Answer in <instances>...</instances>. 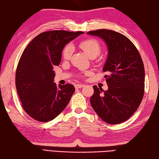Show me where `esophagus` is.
<instances>
[{"instance_id":"esophagus-1","label":"esophagus","mask_w":159,"mask_h":159,"mask_svg":"<svg viewBox=\"0 0 159 159\" xmlns=\"http://www.w3.org/2000/svg\"><path fill=\"white\" fill-rule=\"evenodd\" d=\"M85 85L83 84H76V85H75V88H81L83 87H84Z\"/></svg>"}]
</instances>
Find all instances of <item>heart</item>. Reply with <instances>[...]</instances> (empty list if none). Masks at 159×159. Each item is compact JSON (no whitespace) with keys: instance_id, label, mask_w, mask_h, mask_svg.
<instances>
[{"instance_id":"b5f03b06","label":"heart","mask_w":159,"mask_h":159,"mask_svg":"<svg viewBox=\"0 0 159 159\" xmlns=\"http://www.w3.org/2000/svg\"><path fill=\"white\" fill-rule=\"evenodd\" d=\"M80 47L84 51L85 53L91 59L98 57L100 53L101 46L99 42L95 39H87L79 43ZM74 52V47L71 44H69L65 46L62 51V57L65 60H68L71 58Z\"/></svg>"}]
</instances>
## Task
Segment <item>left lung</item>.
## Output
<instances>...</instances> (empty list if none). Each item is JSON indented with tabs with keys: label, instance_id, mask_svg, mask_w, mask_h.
Returning a JSON list of instances; mask_svg holds the SVG:
<instances>
[{
	"label": "left lung",
	"instance_id": "8db88e82",
	"mask_svg": "<svg viewBox=\"0 0 159 159\" xmlns=\"http://www.w3.org/2000/svg\"><path fill=\"white\" fill-rule=\"evenodd\" d=\"M105 42L108 55L104 72L108 90L93 86L90 104L97 114L109 124H118L133 115L142 100L144 67L138 49L124 35L108 29L88 31Z\"/></svg>",
	"mask_w": 159,
	"mask_h": 159
}]
</instances>
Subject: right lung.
Listing matches in <instances>:
<instances>
[{
  "label": "right lung",
  "mask_w": 159,
  "mask_h": 159,
  "mask_svg": "<svg viewBox=\"0 0 159 159\" xmlns=\"http://www.w3.org/2000/svg\"><path fill=\"white\" fill-rule=\"evenodd\" d=\"M82 34L62 30L43 32L24 50L16 71V88L24 109L34 119L52 120L69 104L74 86L56 85L53 67L60 65L64 46Z\"/></svg>",
  "instance_id": "right-lung-1"
}]
</instances>
